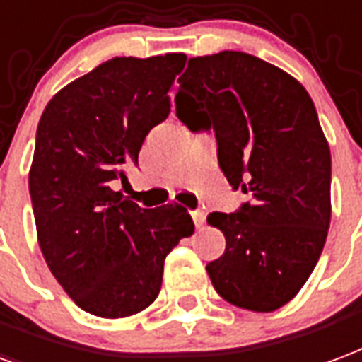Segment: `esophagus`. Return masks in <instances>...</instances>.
<instances>
[{
	"label": "esophagus",
	"instance_id": "34e87169",
	"mask_svg": "<svg viewBox=\"0 0 362 362\" xmlns=\"http://www.w3.org/2000/svg\"><path fill=\"white\" fill-rule=\"evenodd\" d=\"M189 215H192V218H194L195 228H202L203 222H205V213L197 209V211H189Z\"/></svg>",
	"mask_w": 362,
	"mask_h": 362
}]
</instances>
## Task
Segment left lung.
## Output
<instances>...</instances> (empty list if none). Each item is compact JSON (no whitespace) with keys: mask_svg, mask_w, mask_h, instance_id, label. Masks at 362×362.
<instances>
[{"mask_svg":"<svg viewBox=\"0 0 362 362\" xmlns=\"http://www.w3.org/2000/svg\"><path fill=\"white\" fill-rule=\"evenodd\" d=\"M178 82V119L215 130L221 170L253 199L209 213L226 238L209 278L235 307L280 309L317 267L330 226V147L315 103L291 74L242 52L189 59Z\"/></svg>","mask_w":362,"mask_h":362,"instance_id":"obj_1","label":"left lung"}]
</instances>
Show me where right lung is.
Instances as JSON below:
<instances>
[{
	"mask_svg": "<svg viewBox=\"0 0 362 362\" xmlns=\"http://www.w3.org/2000/svg\"><path fill=\"white\" fill-rule=\"evenodd\" d=\"M184 65V53L115 57L59 90L40 119L28 174L40 249L61 288L95 317L153 303L165 257L194 234L178 203L141 209L113 189L170 113Z\"/></svg>",
	"mask_w": 362,
	"mask_h": 362,
	"instance_id": "right-lung-1",
	"label": "right lung"
}]
</instances>
